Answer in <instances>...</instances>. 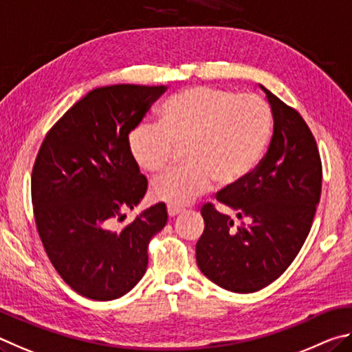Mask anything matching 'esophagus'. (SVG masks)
<instances>
[{
  "instance_id": "obj_1",
  "label": "esophagus",
  "mask_w": 352,
  "mask_h": 352,
  "mask_svg": "<svg viewBox=\"0 0 352 352\" xmlns=\"http://www.w3.org/2000/svg\"><path fill=\"white\" fill-rule=\"evenodd\" d=\"M166 210H168V214H170L171 218H175L176 214L182 213L184 208H182V207H176V206H168V208H166Z\"/></svg>"
}]
</instances>
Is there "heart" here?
Instances as JSON below:
<instances>
[{"label":"heart","mask_w":352,"mask_h":352,"mask_svg":"<svg viewBox=\"0 0 352 352\" xmlns=\"http://www.w3.org/2000/svg\"><path fill=\"white\" fill-rule=\"evenodd\" d=\"M272 134V109L260 96L195 86L162 103L157 125L135 126L128 150L140 170L159 175L186 148L187 165L151 186L154 199L181 207L214 182L232 188L249 179L266 157Z\"/></svg>","instance_id":"1"}]
</instances>
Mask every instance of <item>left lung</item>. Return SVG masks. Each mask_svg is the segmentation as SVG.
<instances>
[{
	"label": "left lung",
	"instance_id": "obj_1",
	"mask_svg": "<svg viewBox=\"0 0 352 352\" xmlns=\"http://www.w3.org/2000/svg\"><path fill=\"white\" fill-rule=\"evenodd\" d=\"M261 89L274 116L266 157L249 179L217 195L221 208L202 206L206 227L196 243L201 272L236 294L260 291L291 266L322 195V160L309 126L297 109Z\"/></svg>",
	"mask_w": 352,
	"mask_h": 352
}]
</instances>
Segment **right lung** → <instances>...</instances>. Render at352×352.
Instances as JSON below:
<instances>
[{
	"instance_id": "obj_1",
	"label": "right lung",
	"mask_w": 352,
	"mask_h": 352,
	"mask_svg": "<svg viewBox=\"0 0 352 352\" xmlns=\"http://www.w3.org/2000/svg\"><path fill=\"white\" fill-rule=\"evenodd\" d=\"M165 86L113 85L89 91L49 129L32 168L34 218L58 275L86 298L116 300L138 285L148 243L166 224L164 202L123 219L146 193L128 134Z\"/></svg>"
}]
</instances>
